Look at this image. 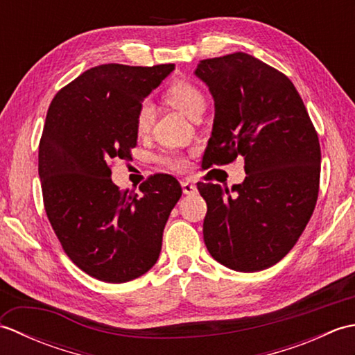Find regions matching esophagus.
I'll return each instance as SVG.
<instances>
[{"label": "esophagus", "mask_w": 355, "mask_h": 355, "mask_svg": "<svg viewBox=\"0 0 355 355\" xmlns=\"http://www.w3.org/2000/svg\"><path fill=\"white\" fill-rule=\"evenodd\" d=\"M182 187H183V193L184 195H193L197 193V186H195L191 180H183L182 182Z\"/></svg>", "instance_id": "1"}]
</instances>
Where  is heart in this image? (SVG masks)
<instances>
[{"label": "heart", "mask_w": 355, "mask_h": 355, "mask_svg": "<svg viewBox=\"0 0 355 355\" xmlns=\"http://www.w3.org/2000/svg\"><path fill=\"white\" fill-rule=\"evenodd\" d=\"M164 97H166V102H168L171 107H173L189 119H192L195 114H198V112H202V110H205V96H202L200 89L193 84H191V82H186V80L173 82V84L166 89ZM153 122H154L153 103L143 102L137 111V116H135V131H137V134L140 135L146 134L150 130ZM164 163L168 164L171 169H175V171H183L187 164L184 157L175 155V154L166 157Z\"/></svg>", "instance_id": "b5f03b06"}]
</instances>
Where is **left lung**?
I'll return each mask as SVG.
<instances>
[{"instance_id": "8db88e82", "label": "left lung", "mask_w": 355, "mask_h": 355, "mask_svg": "<svg viewBox=\"0 0 355 355\" xmlns=\"http://www.w3.org/2000/svg\"><path fill=\"white\" fill-rule=\"evenodd\" d=\"M212 94L215 117L205 163L244 157L233 192L198 183L207 202L202 235L224 267L254 273L275 266L302 235L318 201L320 146L293 82L247 53L202 59L193 71Z\"/></svg>"}]
</instances>
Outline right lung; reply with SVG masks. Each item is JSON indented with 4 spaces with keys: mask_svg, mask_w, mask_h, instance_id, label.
Masks as SVG:
<instances>
[{
    "mask_svg": "<svg viewBox=\"0 0 355 355\" xmlns=\"http://www.w3.org/2000/svg\"><path fill=\"white\" fill-rule=\"evenodd\" d=\"M173 64L89 69L51 101L37 155L45 212L76 266L99 281L123 284L154 267L182 186L154 175L141 193L120 192L110 164L137 145L141 102Z\"/></svg>",
    "mask_w": 355,
    "mask_h": 355,
    "instance_id": "right-lung-1",
    "label": "right lung"
}]
</instances>
